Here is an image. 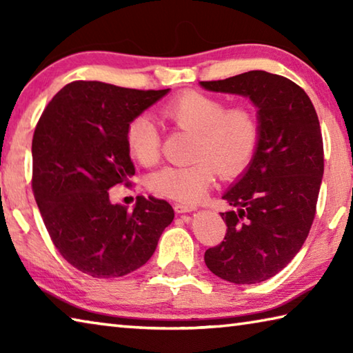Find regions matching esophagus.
Returning a JSON list of instances; mask_svg holds the SVG:
<instances>
[{
	"instance_id": "obj_1",
	"label": "esophagus",
	"mask_w": 353,
	"mask_h": 353,
	"mask_svg": "<svg viewBox=\"0 0 353 353\" xmlns=\"http://www.w3.org/2000/svg\"><path fill=\"white\" fill-rule=\"evenodd\" d=\"M174 210L177 213H188V212L196 210V207L194 205H190V204H185V202H176Z\"/></svg>"
}]
</instances>
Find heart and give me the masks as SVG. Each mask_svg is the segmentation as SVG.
<instances>
[{"instance_id":"b5f03b06","label":"heart","mask_w":353,"mask_h":353,"mask_svg":"<svg viewBox=\"0 0 353 353\" xmlns=\"http://www.w3.org/2000/svg\"><path fill=\"white\" fill-rule=\"evenodd\" d=\"M160 117L185 132L194 134L185 166H165L146 179L148 188L165 198L193 204L204 198L214 181L235 177L252 162L260 143V119L252 105L227 103L219 97L188 90L160 105ZM126 148L143 166H152L160 157L159 128L146 115L130 118L126 126Z\"/></svg>"}]
</instances>
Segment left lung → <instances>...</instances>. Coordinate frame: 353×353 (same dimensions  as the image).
Returning <instances> with one entry per match:
<instances>
[{
	"label": "left lung",
	"instance_id": "left-lung-1",
	"mask_svg": "<svg viewBox=\"0 0 353 353\" xmlns=\"http://www.w3.org/2000/svg\"><path fill=\"white\" fill-rule=\"evenodd\" d=\"M201 85L249 97L261 128L252 163L223 196L232 205L221 213L227 232L205 250V265L227 282H265L294 259L312 229L324 174L318 113L297 83L266 71Z\"/></svg>",
	"mask_w": 353,
	"mask_h": 353
}]
</instances>
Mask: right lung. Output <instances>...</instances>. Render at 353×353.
<instances>
[{
  "label": "right lung",
  "mask_w": 353,
  "mask_h": 353,
  "mask_svg": "<svg viewBox=\"0 0 353 353\" xmlns=\"http://www.w3.org/2000/svg\"><path fill=\"white\" fill-rule=\"evenodd\" d=\"M168 92L74 81L56 93L35 126L34 198L56 249L83 274L113 279L139 270L174 219L165 199L140 196L128 210L109 198L110 188L129 187L135 174L128 123Z\"/></svg>",
  "instance_id": "1"
}]
</instances>
